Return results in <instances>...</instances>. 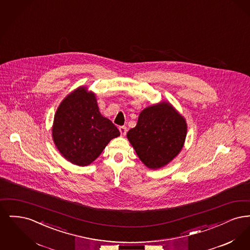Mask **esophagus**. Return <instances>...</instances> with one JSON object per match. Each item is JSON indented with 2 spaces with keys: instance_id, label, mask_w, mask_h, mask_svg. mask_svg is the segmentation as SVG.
<instances>
[{
  "instance_id": "obj_1",
  "label": "esophagus",
  "mask_w": 250,
  "mask_h": 250,
  "mask_svg": "<svg viewBox=\"0 0 250 250\" xmlns=\"http://www.w3.org/2000/svg\"><path fill=\"white\" fill-rule=\"evenodd\" d=\"M119 130L122 136H125V134H126V132H127V128H126V126L123 125V126H120Z\"/></svg>"
}]
</instances>
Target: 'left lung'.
Segmentation results:
<instances>
[{
	"label": "left lung",
	"instance_id": "8db88e82",
	"mask_svg": "<svg viewBox=\"0 0 250 250\" xmlns=\"http://www.w3.org/2000/svg\"><path fill=\"white\" fill-rule=\"evenodd\" d=\"M186 136V121L165 102L143 109L137 125L127 133L140 159L154 169L165 166L178 155Z\"/></svg>",
	"mask_w": 250,
	"mask_h": 250
}]
</instances>
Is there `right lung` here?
Masks as SVG:
<instances>
[{
	"label": "right lung",
	"mask_w": 250,
	"mask_h": 250,
	"mask_svg": "<svg viewBox=\"0 0 250 250\" xmlns=\"http://www.w3.org/2000/svg\"><path fill=\"white\" fill-rule=\"evenodd\" d=\"M118 136V128L100 114L95 95L84 87L67 95L54 116V143L62 155L79 166L91 164Z\"/></svg>",
	"instance_id": "obj_1"
}]
</instances>
